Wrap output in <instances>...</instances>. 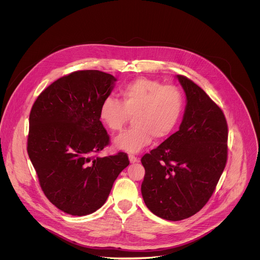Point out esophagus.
Wrapping results in <instances>:
<instances>
[{
	"label": "esophagus",
	"mask_w": 260,
	"mask_h": 260,
	"mask_svg": "<svg viewBox=\"0 0 260 260\" xmlns=\"http://www.w3.org/2000/svg\"><path fill=\"white\" fill-rule=\"evenodd\" d=\"M129 161H130V163H136V162L139 161V158H137L136 156L130 154V155H129Z\"/></svg>",
	"instance_id": "esophagus-1"
}]
</instances>
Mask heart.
<instances>
[{"instance_id": "heart-1", "label": "heart", "mask_w": 260, "mask_h": 260, "mask_svg": "<svg viewBox=\"0 0 260 260\" xmlns=\"http://www.w3.org/2000/svg\"><path fill=\"white\" fill-rule=\"evenodd\" d=\"M121 101L107 97L100 107V119L113 133L120 132L133 116V128L118 136L114 145L136 153L146 147L152 137L159 141L171 134L183 111V94L173 85L138 78L120 89Z\"/></svg>"}]
</instances>
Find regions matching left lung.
<instances>
[{
    "mask_svg": "<svg viewBox=\"0 0 260 260\" xmlns=\"http://www.w3.org/2000/svg\"><path fill=\"white\" fill-rule=\"evenodd\" d=\"M176 78L186 95L179 130L141 159L144 202L171 221L194 215L207 203L225 168L228 137L222 110L190 79Z\"/></svg>",
    "mask_w": 260,
    "mask_h": 260,
    "instance_id": "left-lung-1",
    "label": "left lung"
}]
</instances>
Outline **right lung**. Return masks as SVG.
Here are the masks:
<instances>
[{
	"label": "right lung",
	"instance_id": "1",
	"mask_svg": "<svg viewBox=\"0 0 260 260\" xmlns=\"http://www.w3.org/2000/svg\"><path fill=\"white\" fill-rule=\"evenodd\" d=\"M116 81L98 70L76 71L47 87L32 107L28 154L46 197L67 214L98 210L129 165L123 152L96 155L109 144L99 113Z\"/></svg>",
	"mask_w": 260,
	"mask_h": 260
}]
</instances>
